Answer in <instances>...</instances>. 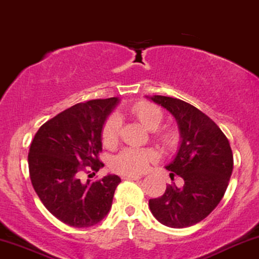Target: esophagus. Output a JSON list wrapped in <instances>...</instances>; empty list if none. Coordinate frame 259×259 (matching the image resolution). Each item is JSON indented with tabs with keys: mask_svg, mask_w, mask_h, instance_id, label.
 <instances>
[{
	"mask_svg": "<svg viewBox=\"0 0 259 259\" xmlns=\"http://www.w3.org/2000/svg\"><path fill=\"white\" fill-rule=\"evenodd\" d=\"M142 176H139V175H134V176H123L124 180H133V181H138L141 179Z\"/></svg>",
	"mask_w": 259,
	"mask_h": 259,
	"instance_id": "obj_1",
	"label": "esophagus"
}]
</instances>
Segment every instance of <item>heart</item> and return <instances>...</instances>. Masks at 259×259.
Here are the masks:
<instances>
[{"instance_id":"1","label":"heart","mask_w":259,"mask_h":259,"mask_svg":"<svg viewBox=\"0 0 259 259\" xmlns=\"http://www.w3.org/2000/svg\"><path fill=\"white\" fill-rule=\"evenodd\" d=\"M134 117L142 124L146 129L155 133V136L165 147H174L179 141V133L174 127L158 129L163 121V112L158 106L151 102L140 101L130 108ZM119 119L116 116L108 117L101 129V140L106 147H114L119 135ZM155 159V153L152 149L127 147L120 151L112 159V170L123 176L140 175L148 167L151 161Z\"/></svg>"}]
</instances>
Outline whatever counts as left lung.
<instances>
[{
  "mask_svg": "<svg viewBox=\"0 0 259 259\" xmlns=\"http://www.w3.org/2000/svg\"><path fill=\"white\" fill-rule=\"evenodd\" d=\"M151 100L175 117L181 146L166 170L171 180L180 176L183 186H166L159 198L149 199V208L170 228L194 226L207 217L222 200L233 171L228 139L212 119L180 99L154 95Z\"/></svg>",
  "mask_w": 259,
  "mask_h": 259,
  "instance_id": "obj_1",
  "label": "left lung"
}]
</instances>
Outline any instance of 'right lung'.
Instances as JSON below:
<instances>
[{"label": "right lung", "instance_id": "obj_1", "mask_svg": "<svg viewBox=\"0 0 259 259\" xmlns=\"http://www.w3.org/2000/svg\"><path fill=\"white\" fill-rule=\"evenodd\" d=\"M117 104V98H110L74 105L46 121L31 142V183L47 210L62 223L93 227L110 211L119 177L83 182L80 176L95 175L104 166L99 160L101 129Z\"/></svg>", "mask_w": 259, "mask_h": 259}]
</instances>
